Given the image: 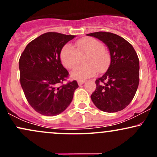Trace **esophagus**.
I'll return each instance as SVG.
<instances>
[{
    "label": "esophagus",
    "mask_w": 157,
    "mask_h": 157,
    "mask_svg": "<svg viewBox=\"0 0 157 157\" xmlns=\"http://www.w3.org/2000/svg\"><path fill=\"white\" fill-rule=\"evenodd\" d=\"M85 82L84 80H78V82H77V83H78L79 86H81L82 84H83Z\"/></svg>",
    "instance_id": "1"
}]
</instances>
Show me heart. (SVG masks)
<instances>
[{
	"label": "heart",
	"instance_id": "obj_1",
	"mask_svg": "<svg viewBox=\"0 0 157 157\" xmlns=\"http://www.w3.org/2000/svg\"><path fill=\"white\" fill-rule=\"evenodd\" d=\"M76 49L71 44H66L61 49L60 58L66 68H75L80 61V57L86 55L83 66L76 67L71 72L75 80H83L94 76L98 72H104L110 63V55L103 44L94 37H84L75 42Z\"/></svg>",
	"mask_w": 157,
	"mask_h": 157
}]
</instances>
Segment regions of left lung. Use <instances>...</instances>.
<instances>
[{"instance_id": "1", "label": "left lung", "mask_w": 157, "mask_h": 157, "mask_svg": "<svg viewBox=\"0 0 157 157\" xmlns=\"http://www.w3.org/2000/svg\"><path fill=\"white\" fill-rule=\"evenodd\" d=\"M100 40L109 48L111 64L95 81L91 98L97 108L109 113L122 111L130 104L140 81V62L132 45L116 34L97 32L88 34Z\"/></svg>"}]
</instances>
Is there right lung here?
<instances>
[{
    "instance_id": "right-lung-1",
    "label": "right lung",
    "mask_w": 157,
    "mask_h": 157,
    "mask_svg": "<svg viewBox=\"0 0 157 157\" xmlns=\"http://www.w3.org/2000/svg\"><path fill=\"white\" fill-rule=\"evenodd\" d=\"M75 35L46 32L31 41L19 60L20 82L25 97L35 111L55 116L66 109L78 88L76 80L63 84L68 77L60 53Z\"/></svg>"
}]
</instances>
